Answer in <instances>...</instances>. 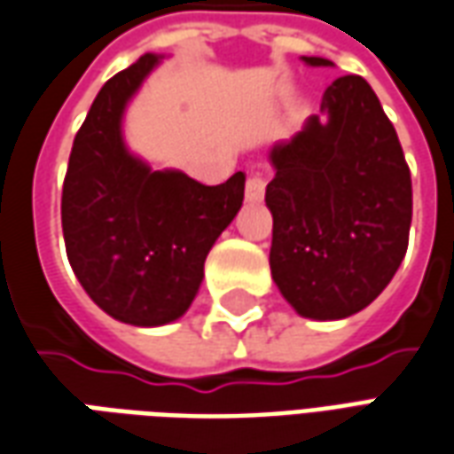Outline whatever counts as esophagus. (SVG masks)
I'll return each instance as SVG.
<instances>
[{"label":"esophagus","mask_w":454,"mask_h":454,"mask_svg":"<svg viewBox=\"0 0 454 454\" xmlns=\"http://www.w3.org/2000/svg\"><path fill=\"white\" fill-rule=\"evenodd\" d=\"M263 192H266V181H263L262 176H249V178H247V200H263Z\"/></svg>","instance_id":"34e87169"}]
</instances>
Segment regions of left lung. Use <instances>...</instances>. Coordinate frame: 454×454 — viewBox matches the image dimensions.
I'll return each mask as SVG.
<instances>
[{"mask_svg":"<svg viewBox=\"0 0 454 454\" xmlns=\"http://www.w3.org/2000/svg\"><path fill=\"white\" fill-rule=\"evenodd\" d=\"M310 67L333 66L303 56ZM269 263L278 291L310 320L364 310L398 271L413 215L411 170L396 129L359 75L325 90L320 114L269 151Z\"/></svg>","mask_w":454,"mask_h":454,"instance_id":"1","label":"left lung"}]
</instances>
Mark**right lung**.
<instances>
[{
    "instance_id": "obj_1",
    "label": "right lung",
    "mask_w": 454,
    "mask_h": 454,
    "mask_svg": "<svg viewBox=\"0 0 454 454\" xmlns=\"http://www.w3.org/2000/svg\"><path fill=\"white\" fill-rule=\"evenodd\" d=\"M160 56L107 80L75 134L60 220L80 286L114 320L159 327L191 308L202 266L244 200V173L202 185L131 153L121 121Z\"/></svg>"
}]
</instances>
